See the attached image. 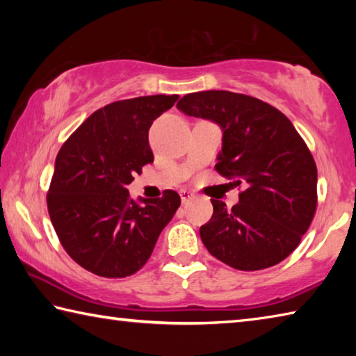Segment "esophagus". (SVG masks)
I'll use <instances>...</instances> for the list:
<instances>
[{"label":"esophagus","mask_w":356,"mask_h":356,"mask_svg":"<svg viewBox=\"0 0 356 356\" xmlns=\"http://www.w3.org/2000/svg\"><path fill=\"white\" fill-rule=\"evenodd\" d=\"M179 195H180V200H182V204H186L193 200V193L188 190H180Z\"/></svg>","instance_id":"obj_1"}]
</instances>
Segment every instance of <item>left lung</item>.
<instances>
[{
    "mask_svg": "<svg viewBox=\"0 0 356 356\" xmlns=\"http://www.w3.org/2000/svg\"><path fill=\"white\" fill-rule=\"evenodd\" d=\"M177 108L222 131L215 170L245 182L227 210L212 200L202 243L229 267L252 272L280 264L297 248L317 207V168L291 120L256 97L229 91L186 94Z\"/></svg>",
    "mask_w": 356,
    "mask_h": 356,
    "instance_id": "8db88e82",
    "label": "left lung"
}]
</instances>
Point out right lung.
<instances>
[{
  "mask_svg": "<svg viewBox=\"0 0 356 356\" xmlns=\"http://www.w3.org/2000/svg\"><path fill=\"white\" fill-rule=\"evenodd\" d=\"M179 95L119 100L92 113L59 149L47 206L67 254L94 275L125 278L147 262L180 206L176 191L134 201L127 185L154 161L149 129Z\"/></svg>",
  "mask_w": 356,
  "mask_h": 356,
  "instance_id": "1",
  "label": "right lung"
}]
</instances>
